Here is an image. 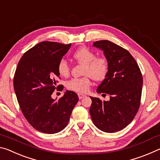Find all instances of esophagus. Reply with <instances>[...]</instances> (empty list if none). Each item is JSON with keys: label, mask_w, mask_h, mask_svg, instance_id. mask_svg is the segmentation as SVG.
<instances>
[{"label": "esophagus", "mask_w": 160, "mask_h": 160, "mask_svg": "<svg viewBox=\"0 0 160 160\" xmlns=\"http://www.w3.org/2000/svg\"><path fill=\"white\" fill-rule=\"evenodd\" d=\"M78 98H79L80 99H82V98H84V97H86L85 94H82V93H78Z\"/></svg>", "instance_id": "34e87169"}]
</instances>
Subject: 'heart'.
Listing matches in <instances>:
<instances>
[{"label":"heart","mask_w":160,"mask_h":160,"mask_svg":"<svg viewBox=\"0 0 160 160\" xmlns=\"http://www.w3.org/2000/svg\"><path fill=\"white\" fill-rule=\"evenodd\" d=\"M72 56L78 63L85 65L83 74L86 75L69 80L66 84L68 90L78 92H86L90 88L91 78L95 81H102L107 76L109 65L105 57H96L95 53L87 47L78 48ZM57 70L61 76L67 77L70 74V66L66 60L61 59L58 63Z\"/></svg>","instance_id":"heart-1"}]
</instances>
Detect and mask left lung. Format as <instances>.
I'll list each match as a JSON object with an SVG mask.
<instances>
[{
	"label": "left lung",
	"mask_w": 160,
	"mask_h": 160,
	"mask_svg": "<svg viewBox=\"0 0 160 160\" xmlns=\"http://www.w3.org/2000/svg\"><path fill=\"white\" fill-rule=\"evenodd\" d=\"M92 46L104 51L109 62V72L97 92L109 94L110 99L90 97V116L97 128L115 132L126 128L139 109L142 76L137 62L125 48L108 40L95 42Z\"/></svg>",
	"instance_id": "left-lung-1"
}]
</instances>
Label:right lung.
Segmentation results:
<instances>
[{"label": "right lung", "mask_w": 160, "mask_h": 160, "mask_svg": "<svg viewBox=\"0 0 160 160\" xmlns=\"http://www.w3.org/2000/svg\"><path fill=\"white\" fill-rule=\"evenodd\" d=\"M71 44L42 42L23 54L16 68L13 85L20 109L37 131L48 134L60 132L68 123L78 102L77 94L67 90L58 100L52 99L59 78L57 66Z\"/></svg>", "instance_id": "right-lung-1"}]
</instances>
